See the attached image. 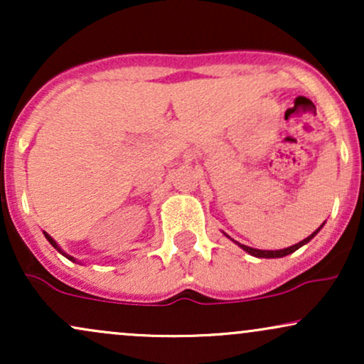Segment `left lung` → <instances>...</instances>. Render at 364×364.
<instances>
[{
  "mask_svg": "<svg viewBox=\"0 0 364 364\" xmlns=\"http://www.w3.org/2000/svg\"><path fill=\"white\" fill-rule=\"evenodd\" d=\"M323 224H325V223H323ZM323 224H321L320 228L316 229L315 232H311L310 236H308V237H304L303 241H299V243L292 245V246H289V248H284V250H257V248H252V246H246V245H241V243H237V241L232 240L231 236H228V235H225V232H224V236H225V237H229V240H231L232 243H236L237 246H240L241 250H245L246 253H250V255H252V257H257V258H282V257H287V255L294 253L296 250H299V248H301L303 245L310 243V241L313 240V237H315L316 235H318V231H320L321 228H323Z\"/></svg>",
  "mask_w": 364,
  "mask_h": 364,
  "instance_id": "left-lung-1",
  "label": "left lung"
}]
</instances>
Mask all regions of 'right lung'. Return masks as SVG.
<instances>
[{"instance_id":"1","label":"right lung","mask_w":364,"mask_h":364,"mask_svg":"<svg viewBox=\"0 0 364 364\" xmlns=\"http://www.w3.org/2000/svg\"><path fill=\"white\" fill-rule=\"evenodd\" d=\"M44 236H46V240H48V241H49V243H51V245L54 246V248H56V250H58V252H60V253L63 255V257H66V258H68V260H72V262H77V263H78V260H75V258H73V257H70V255H68V253H65V252H63V250L60 248V246H58V243H56V241H54V240H53V237L48 235V232H44Z\"/></svg>"}]
</instances>
